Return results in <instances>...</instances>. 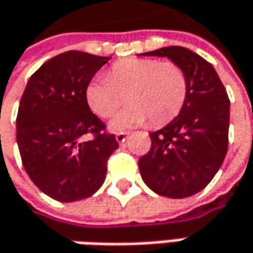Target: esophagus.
Segmentation results:
<instances>
[{
	"instance_id": "1",
	"label": "esophagus",
	"mask_w": 253,
	"mask_h": 253,
	"mask_svg": "<svg viewBox=\"0 0 253 253\" xmlns=\"http://www.w3.org/2000/svg\"><path fill=\"white\" fill-rule=\"evenodd\" d=\"M126 138H128V132H118L115 135V139H117L118 143H124V142L126 141Z\"/></svg>"
}]
</instances>
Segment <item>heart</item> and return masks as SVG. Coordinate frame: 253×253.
Here are the masks:
<instances>
[{"instance_id":"1","label":"heart","mask_w":253,"mask_h":253,"mask_svg":"<svg viewBox=\"0 0 253 253\" xmlns=\"http://www.w3.org/2000/svg\"><path fill=\"white\" fill-rule=\"evenodd\" d=\"M124 95L129 104L110 121L112 131L141 126L149 118L153 125H161L171 120L186 101V76L173 63L126 59L112 64L108 77L98 76L85 88L88 107L102 118L118 110Z\"/></svg>"}]
</instances>
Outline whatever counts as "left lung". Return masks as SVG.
Listing matches in <instances>:
<instances>
[{"label":"left lung","instance_id":"8db88e82","mask_svg":"<svg viewBox=\"0 0 253 253\" xmlns=\"http://www.w3.org/2000/svg\"><path fill=\"white\" fill-rule=\"evenodd\" d=\"M139 56L168 57L186 76L179 115L151 132L152 146L138 165L145 184L159 196L186 199L204 189L228 149L229 100L211 64L187 47L169 46Z\"/></svg>","mask_w":253,"mask_h":253}]
</instances>
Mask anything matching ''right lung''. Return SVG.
Returning <instances> with one entry per match:
<instances>
[{
  "instance_id": "add662e5",
  "label": "right lung",
  "mask_w": 253,
  "mask_h": 253,
  "mask_svg": "<svg viewBox=\"0 0 253 253\" xmlns=\"http://www.w3.org/2000/svg\"><path fill=\"white\" fill-rule=\"evenodd\" d=\"M110 59L69 50L44 62L25 87L16 143L28 176L53 200L72 203L92 196L118 148L85 100L87 85ZM87 133L94 138L84 141Z\"/></svg>"
}]
</instances>
